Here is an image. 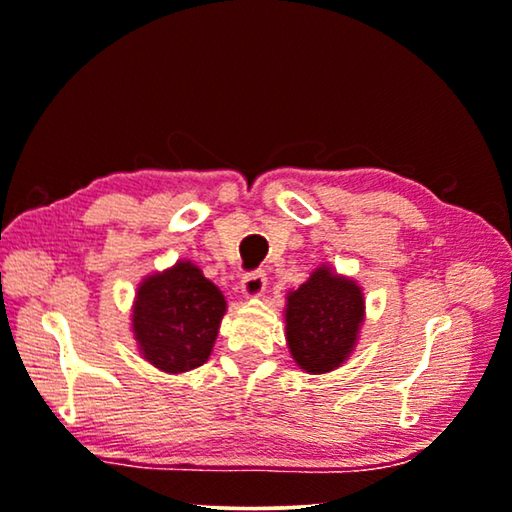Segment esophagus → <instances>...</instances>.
Here are the masks:
<instances>
[{"label": "esophagus", "mask_w": 512, "mask_h": 512, "mask_svg": "<svg viewBox=\"0 0 512 512\" xmlns=\"http://www.w3.org/2000/svg\"><path fill=\"white\" fill-rule=\"evenodd\" d=\"M264 289H266V276L262 271H255V273H248V276H243L241 294L246 296V299H259V296L264 294Z\"/></svg>", "instance_id": "34e87169"}]
</instances>
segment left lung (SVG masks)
<instances>
[{"label":"left lung","instance_id":"left-lung-1","mask_svg":"<svg viewBox=\"0 0 512 512\" xmlns=\"http://www.w3.org/2000/svg\"><path fill=\"white\" fill-rule=\"evenodd\" d=\"M365 294L354 278L319 264L285 296V338L294 363L308 375L338 370L361 335Z\"/></svg>","mask_w":512,"mask_h":512}]
</instances>
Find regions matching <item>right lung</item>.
Instances as JSON below:
<instances>
[{
	"instance_id": "1",
	"label": "right lung",
	"mask_w": 512,
	"mask_h": 512,
	"mask_svg": "<svg viewBox=\"0 0 512 512\" xmlns=\"http://www.w3.org/2000/svg\"><path fill=\"white\" fill-rule=\"evenodd\" d=\"M227 301L200 266L179 259L144 276L131 308V331L144 361L167 375L200 368L216 345Z\"/></svg>"
}]
</instances>
